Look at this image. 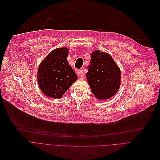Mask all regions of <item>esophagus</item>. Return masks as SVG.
<instances>
[{
    "instance_id": "esophagus-1",
    "label": "esophagus",
    "mask_w": 160,
    "mask_h": 160,
    "mask_svg": "<svg viewBox=\"0 0 160 160\" xmlns=\"http://www.w3.org/2000/svg\"><path fill=\"white\" fill-rule=\"evenodd\" d=\"M77 75H78L79 77V78H80L81 79H83L84 77H85V73H84L83 71L82 70V69H80V70L77 71Z\"/></svg>"
}]
</instances>
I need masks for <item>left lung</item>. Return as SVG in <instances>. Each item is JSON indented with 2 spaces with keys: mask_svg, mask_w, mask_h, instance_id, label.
<instances>
[{
  "mask_svg": "<svg viewBox=\"0 0 160 160\" xmlns=\"http://www.w3.org/2000/svg\"><path fill=\"white\" fill-rule=\"evenodd\" d=\"M88 69L87 79L97 98L107 99L117 93L120 86L121 72L109 54L99 51L92 52Z\"/></svg>",
  "mask_w": 160,
  "mask_h": 160,
  "instance_id": "left-lung-1",
  "label": "left lung"
}]
</instances>
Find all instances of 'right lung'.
Instances as JSON below:
<instances>
[{"label": "right lung", "instance_id": "add662e5", "mask_svg": "<svg viewBox=\"0 0 160 160\" xmlns=\"http://www.w3.org/2000/svg\"><path fill=\"white\" fill-rule=\"evenodd\" d=\"M68 49L59 48L52 51L38 67L37 80L45 95L59 99L77 79V75L69 66L67 57Z\"/></svg>", "mask_w": 160, "mask_h": 160}]
</instances>
